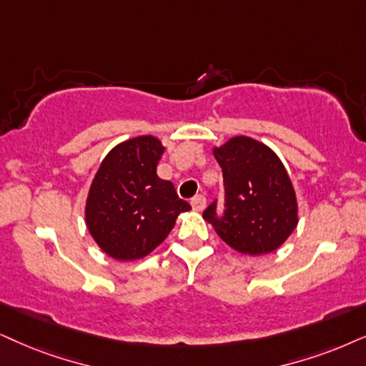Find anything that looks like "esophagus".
Instances as JSON below:
<instances>
[{
	"label": "esophagus",
	"instance_id": "esophagus-1",
	"mask_svg": "<svg viewBox=\"0 0 366 366\" xmlns=\"http://www.w3.org/2000/svg\"><path fill=\"white\" fill-rule=\"evenodd\" d=\"M191 206L194 207L196 211H202L206 207V197L201 196V194H197V196H194L191 199Z\"/></svg>",
	"mask_w": 366,
	"mask_h": 366
}]
</instances>
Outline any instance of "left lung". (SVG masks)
Instances as JSON below:
<instances>
[{
	"label": "left lung",
	"mask_w": 366,
	"mask_h": 366,
	"mask_svg": "<svg viewBox=\"0 0 366 366\" xmlns=\"http://www.w3.org/2000/svg\"><path fill=\"white\" fill-rule=\"evenodd\" d=\"M223 170L224 209L217 199L202 212L226 244L244 255L280 247L297 226V201L279 157L263 143L234 137L214 149Z\"/></svg>",
	"instance_id": "left-lung-1"
}]
</instances>
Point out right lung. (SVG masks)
I'll return each instance as SVG.
<instances>
[{"label": "right lung", "instance_id": "add662e5", "mask_svg": "<svg viewBox=\"0 0 366 366\" xmlns=\"http://www.w3.org/2000/svg\"><path fill=\"white\" fill-rule=\"evenodd\" d=\"M164 147L155 137H137L114 147L92 180L86 223L101 249L117 260H137L167 238L189 202L174 184L157 175Z\"/></svg>", "mask_w": 366, "mask_h": 366}]
</instances>
